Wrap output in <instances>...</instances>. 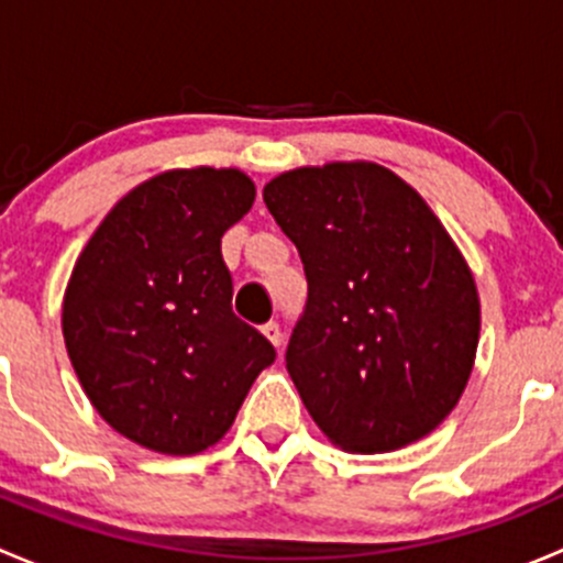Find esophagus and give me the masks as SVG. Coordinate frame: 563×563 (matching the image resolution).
I'll return each instance as SVG.
<instances>
[{
    "instance_id": "obj_1",
    "label": "esophagus",
    "mask_w": 563,
    "mask_h": 563,
    "mask_svg": "<svg viewBox=\"0 0 563 563\" xmlns=\"http://www.w3.org/2000/svg\"><path fill=\"white\" fill-rule=\"evenodd\" d=\"M261 332L266 334V340H269V343L275 345V349H280V345H283V329H280V323H277V321L264 323V327H261Z\"/></svg>"
}]
</instances>
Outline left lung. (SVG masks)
<instances>
[{
	"instance_id": "left-lung-1",
	"label": "left lung",
	"mask_w": 563,
	"mask_h": 563,
	"mask_svg": "<svg viewBox=\"0 0 563 563\" xmlns=\"http://www.w3.org/2000/svg\"><path fill=\"white\" fill-rule=\"evenodd\" d=\"M264 203L305 264L286 367L323 435L373 455L439 428L474 367L479 294L433 209L362 161L275 176Z\"/></svg>"
}]
</instances>
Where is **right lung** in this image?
I'll return each instance as SVG.
<instances>
[{"label":"right lung","instance_id":"obj_1","mask_svg":"<svg viewBox=\"0 0 563 563\" xmlns=\"http://www.w3.org/2000/svg\"><path fill=\"white\" fill-rule=\"evenodd\" d=\"M255 185L236 168H176L133 187L87 242L62 305L67 354L117 433L163 455L218 444L269 340L231 310L220 253Z\"/></svg>","mask_w":563,"mask_h":563}]
</instances>
